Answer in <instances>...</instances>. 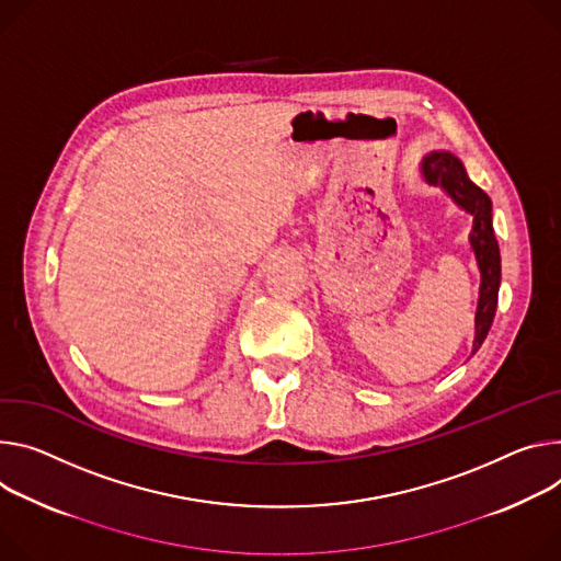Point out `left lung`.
<instances>
[{"instance_id":"1","label":"left lung","mask_w":561,"mask_h":561,"mask_svg":"<svg viewBox=\"0 0 561 561\" xmlns=\"http://www.w3.org/2000/svg\"><path fill=\"white\" fill-rule=\"evenodd\" d=\"M423 174L430 183L447 190V194L458 203V206L474 217L470 243L474 248L479 271H481V295H479L477 335H474V351H479L494 320L499 284H501V254H499V243L492 228V201L479 185H474L468 179L463 163L456 157L447 154V151H434V154H430L423 163Z\"/></svg>"}]
</instances>
